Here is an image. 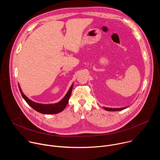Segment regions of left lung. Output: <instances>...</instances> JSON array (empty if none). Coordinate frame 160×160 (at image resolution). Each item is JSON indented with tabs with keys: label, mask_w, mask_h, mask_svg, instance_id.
<instances>
[{
	"label": "left lung",
	"mask_w": 160,
	"mask_h": 160,
	"mask_svg": "<svg viewBox=\"0 0 160 160\" xmlns=\"http://www.w3.org/2000/svg\"><path fill=\"white\" fill-rule=\"evenodd\" d=\"M104 109L106 111H120L125 109L126 108H105L104 107Z\"/></svg>",
	"instance_id": "left-lung-1"
}]
</instances>
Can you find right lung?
<instances>
[{
	"label": "right lung",
	"instance_id": "1",
	"mask_svg": "<svg viewBox=\"0 0 160 160\" xmlns=\"http://www.w3.org/2000/svg\"><path fill=\"white\" fill-rule=\"evenodd\" d=\"M73 85V84H72V85L71 86L70 90H68L66 95L60 102L56 104H39L30 100L23 93H22L19 86V88L22 98H23L25 101L35 111L43 114H56L62 111L67 106L68 103V101H69V99L72 94Z\"/></svg>",
	"mask_w": 160,
	"mask_h": 160
}]
</instances>
